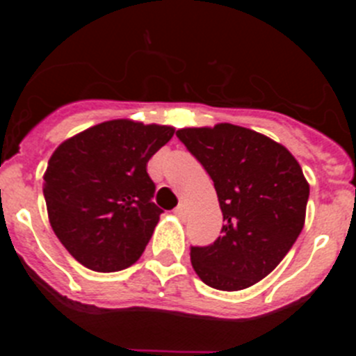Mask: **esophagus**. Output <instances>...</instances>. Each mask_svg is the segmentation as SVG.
I'll use <instances>...</instances> for the list:
<instances>
[{
  "label": "esophagus",
  "mask_w": 356,
  "mask_h": 356,
  "mask_svg": "<svg viewBox=\"0 0 356 356\" xmlns=\"http://www.w3.org/2000/svg\"><path fill=\"white\" fill-rule=\"evenodd\" d=\"M175 213H176V216H178V217H185V216H187V210H185L184 205H178V207H176V209H175Z\"/></svg>",
  "instance_id": "34e87169"
}]
</instances>
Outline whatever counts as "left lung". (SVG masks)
<instances>
[{"instance_id":"8db88e82","label":"left lung","mask_w":356,"mask_h":356,"mask_svg":"<svg viewBox=\"0 0 356 356\" xmlns=\"http://www.w3.org/2000/svg\"><path fill=\"white\" fill-rule=\"evenodd\" d=\"M178 139L213 180L222 235L193 248L194 271L217 291H242L284 260L305 226L310 185L291 151L250 128H181Z\"/></svg>"}]
</instances>
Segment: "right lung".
Here are the masks:
<instances>
[{"label":"right lung","instance_id":"1","mask_svg":"<svg viewBox=\"0 0 356 356\" xmlns=\"http://www.w3.org/2000/svg\"><path fill=\"white\" fill-rule=\"evenodd\" d=\"M172 135L168 124L112 119L53 151L42 184L48 219L81 266L114 273L140 259L162 213L147 162Z\"/></svg>","mask_w":356,"mask_h":356}]
</instances>
